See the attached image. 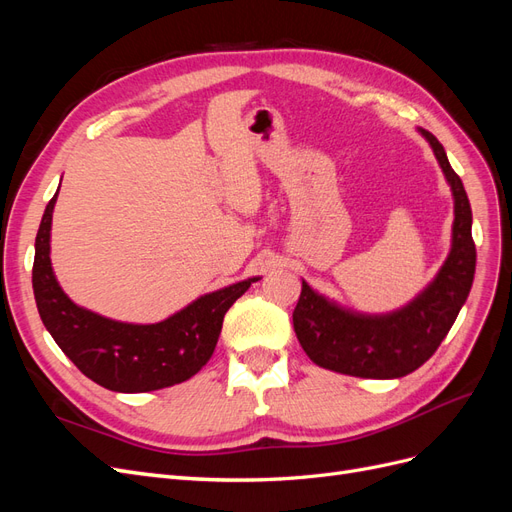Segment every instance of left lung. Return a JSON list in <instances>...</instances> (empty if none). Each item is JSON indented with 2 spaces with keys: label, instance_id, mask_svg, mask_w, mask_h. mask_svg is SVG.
<instances>
[{
  "label": "left lung",
  "instance_id": "left-lung-1",
  "mask_svg": "<svg viewBox=\"0 0 512 512\" xmlns=\"http://www.w3.org/2000/svg\"><path fill=\"white\" fill-rule=\"evenodd\" d=\"M433 149L453 192L451 252L436 277L404 307L363 314L324 297L303 280L292 324L299 344L316 365L356 378L391 380L421 367L438 350L466 303L476 269L472 209L459 175L431 132L416 128Z\"/></svg>",
  "mask_w": 512,
  "mask_h": 512
}]
</instances>
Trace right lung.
I'll return each mask as SVG.
<instances>
[{
	"label": "right lung",
	"instance_id": "add662e5",
	"mask_svg": "<svg viewBox=\"0 0 512 512\" xmlns=\"http://www.w3.org/2000/svg\"><path fill=\"white\" fill-rule=\"evenodd\" d=\"M57 194L42 215L32 271L38 314L55 344L89 380L115 393H147L190 380L211 359L230 305L260 277L207 292L153 324L100 316L76 305L55 277L51 224Z\"/></svg>",
	"mask_w": 512,
	"mask_h": 512
}]
</instances>
